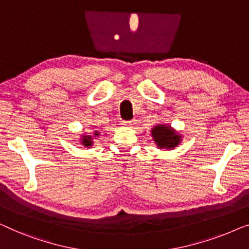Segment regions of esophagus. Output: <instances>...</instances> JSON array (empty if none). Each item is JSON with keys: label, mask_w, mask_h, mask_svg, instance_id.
<instances>
[{"label": "esophagus", "mask_w": 249, "mask_h": 249, "mask_svg": "<svg viewBox=\"0 0 249 249\" xmlns=\"http://www.w3.org/2000/svg\"><path fill=\"white\" fill-rule=\"evenodd\" d=\"M122 124H123L124 126H128V127H131V126L136 124V121H135V120H132V121H124Z\"/></svg>", "instance_id": "obj_1"}]
</instances>
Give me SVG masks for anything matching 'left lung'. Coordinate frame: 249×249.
I'll use <instances>...</instances> for the list:
<instances>
[{
  "label": "left lung",
  "mask_w": 249,
  "mask_h": 249,
  "mask_svg": "<svg viewBox=\"0 0 249 249\" xmlns=\"http://www.w3.org/2000/svg\"><path fill=\"white\" fill-rule=\"evenodd\" d=\"M153 140L160 149H173L180 142L181 136L177 134L170 126L157 125L151 131Z\"/></svg>",
  "instance_id": "1"
}]
</instances>
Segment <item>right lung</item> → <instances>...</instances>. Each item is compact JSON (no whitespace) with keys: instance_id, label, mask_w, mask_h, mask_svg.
Instances as JSON below:
<instances>
[{"instance_id":"add662e5","label":"right lung","mask_w":249,"mask_h":249,"mask_svg":"<svg viewBox=\"0 0 249 249\" xmlns=\"http://www.w3.org/2000/svg\"><path fill=\"white\" fill-rule=\"evenodd\" d=\"M94 135L98 136V132L94 133ZM82 144L86 146H91L92 145V136H83L82 138Z\"/></svg>"}]
</instances>
